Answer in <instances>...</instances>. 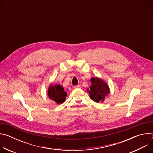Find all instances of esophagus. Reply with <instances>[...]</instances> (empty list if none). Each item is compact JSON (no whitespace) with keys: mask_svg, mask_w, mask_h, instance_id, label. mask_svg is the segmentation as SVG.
<instances>
[{"mask_svg":"<svg viewBox=\"0 0 153 153\" xmlns=\"http://www.w3.org/2000/svg\"><path fill=\"white\" fill-rule=\"evenodd\" d=\"M81 88V86L80 85L74 86V88Z\"/></svg>","mask_w":153,"mask_h":153,"instance_id":"1","label":"esophagus"}]
</instances>
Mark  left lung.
<instances>
[{
  "label": "left lung",
  "instance_id": "left-lung-1",
  "mask_svg": "<svg viewBox=\"0 0 153 153\" xmlns=\"http://www.w3.org/2000/svg\"><path fill=\"white\" fill-rule=\"evenodd\" d=\"M91 86L89 91L90 97L94 102H103L105 96L110 93L108 85L102 79L93 77L91 79Z\"/></svg>",
  "mask_w": 153,
  "mask_h": 153
}]
</instances>
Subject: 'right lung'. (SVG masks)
<instances>
[{"label":"right lung","mask_w":153,"mask_h":153,"mask_svg":"<svg viewBox=\"0 0 153 153\" xmlns=\"http://www.w3.org/2000/svg\"><path fill=\"white\" fill-rule=\"evenodd\" d=\"M48 95L50 99H53L57 104H60L65 101L67 94L64 91L63 87L59 84L55 85H51L50 86L48 90Z\"/></svg>","instance_id":"obj_1"}]
</instances>
